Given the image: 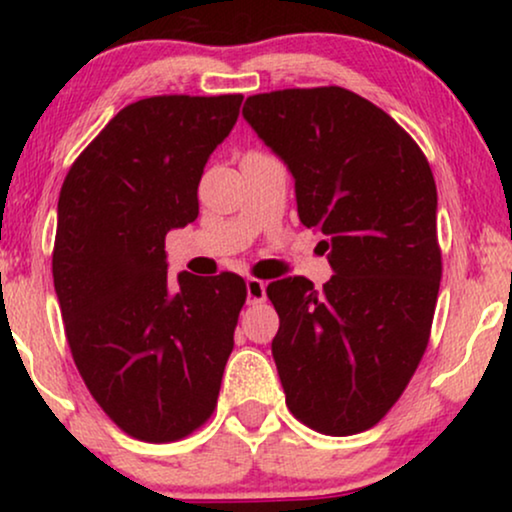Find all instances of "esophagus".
Listing matches in <instances>:
<instances>
[{"instance_id":"esophagus-1","label":"esophagus","mask_w":512,"mask_h":512,"mask_svg":"<svg viewBox=\"0 0 512 512\" xmlns=\"http://www.w3.org/2000/svg\"><path fill=\"white\" fill-rule=\"evenodd\" d=\"M247 300H249V305L263 303V300H265V282H263V279H256V277L247 279Z\"/></svg>"}]
</instances>
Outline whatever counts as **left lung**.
I'll list each match as a JSON object with an SVG mask.
<instances>
[{"label":"left lung","mask_w":512,"mask_h":512,"mask_svg":"<svg viewBox=\"0 0 512 512\" xmlns=\"http://www.w3.org/2000/svg\"><path fill=\"white\" fill-rule=\"evenodd\" d=\"M242 116L291 170L300 221L326 235L335 268L321 291L305 277L265 289L286 405L326 436L361 433L394 408L431 338L443 258L429 160L340 86L251 95Z\"/></svg>","instance_id":"8db88e82"}]
</instances>
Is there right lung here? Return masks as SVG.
Here are the masks:
<instances>
[{"mask_svg": "<svg viewBox=\"0 0 512 512\" xmlns=\"http://www.w3.org/2000/svg\"><path fill=\"white\" fill-rule=\"evenodd\" d=\"M242 95H156L118 111L69 167L53 284L86 387L144 443L212 417L247 284L235 272L167 277L165 235L198 219L207 158Z\"/></svg>", "mask_w": 512, "mask_h": 512, "instance_id": "obj_1", "label": "right lung"}]
</instances>
